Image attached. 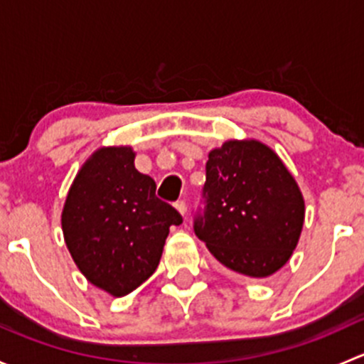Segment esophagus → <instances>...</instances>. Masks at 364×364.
I'll return each mask as SVG.
<instances>
[{"mask_svg": "<svg viewBox=\"0 0 364 364\" xmlns=\"http://www.w3.org/2000/svg\"><path fill=\"white\" fill-rule=\"evenodd\" d=\"M174 205H176V209H178V211L181 213L183 216L186 215V203H185V200H183V199L181 200H176Z\"/></svg>", "mask_w": 364, "mask_h": 364, "instance_id": "obj_1", "label": "esophagus"}]
</instances>
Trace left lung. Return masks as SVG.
Returning <instances> with one entry per match:
<instances>
[{"label": "left lung", "mask_w": 364, "mask_h": 364, "mask_svg": "<svg viewBox=\"0 0 364 364\" xmlns=\"http://www.w3.org/2000/svg\"><path fill=\"white\" fill-rule=\"evenodd\" d=\"M193 230L229 269L264 278L296 248L304 203L294 178L267 146L229 141L209 153Z\"/></svg>", "instance_id": "left-lung-1"}]
</instances>
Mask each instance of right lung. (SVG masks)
<instances>
[{"label": "right lung", "instance_id": "add662e5", "mask_svg": "<svg viewBox=\"0 0 364 364\" xmlns=\"http://www.w3.org/2000/svg\"><path fill=\"white\" fill-rule=\"evenodd\" d=\"M130 148L98 149L77 174L61 225L84 277L124 296L159 267L168 227L183 216L156 197V183L134 165Z\"/></svg>", "mask_w": 364, "mask_h": 364}]
</instances>
